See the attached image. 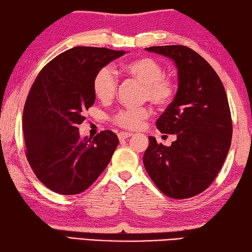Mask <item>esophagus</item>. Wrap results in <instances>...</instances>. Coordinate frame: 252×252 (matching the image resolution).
Masks as SVG:
<instances>
[{
	"mask_svg": "<svg viewBox=\"0 0 252 252\" xmlns=\"http://www.w3.org/2000/svg\"><path fill=\"white\" fill-rule=\"evenodd\" d=\"M132 135H133V134L130 133V132H120V133L118 134L119 139H120V140H126L127 138H130V136H132Z\"/></svg>",
	"mask_w": 252,
	"mask_h": 252,
	"instance_id": "obj_1",
	"label": "esophagus"
}]
</instances>
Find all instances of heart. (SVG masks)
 Instances as JSON below:
<instances>
[{"label": "heart", "instance_id": "1", "mask_svg": "<svg viewBox=\"0 0 252 252\" xmlns=\"http://www.w3.org/2000/svg\"><path fill=\"white\" fill-rule=\"evenodd\" d=\"M126 74L142 84V99L150 101L156 106H165L176 94V85L172 79L163 75V66L157 60L143 57L131 60L122 65ZM118 80L111 67L104 66L97 72L93 89L101 101H110L116 94ZM149 117L147 108L125 109L114 114L112 121L127 130H135Z\"/></svg>", "mask_w": 252, "mask_h": 252}]
</instances>
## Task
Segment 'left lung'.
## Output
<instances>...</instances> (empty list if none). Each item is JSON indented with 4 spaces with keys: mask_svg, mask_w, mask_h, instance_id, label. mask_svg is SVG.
Here are the masks:
<instances>
[{
    "mask_svg": "<svg viewBox=\"0 0 252 252\" xmlns=\"http://www.w3.org/2000/svg\"><path fill=\"white\" fill-rule=\"evenodd\" d=\"M146 50L174 62L178 90L157 120L162 133L176 134L177 140L164 147L149 136L144 168L168 197H194L211 185L228 155L232 138L228 97L216 71L193 50L183 45Z\"/></svg>",
    "mask_w": 252,
    "mask_h": 252,
    "instance_id": "8db88e82",
    "label": "left lung"
}]
</instances>
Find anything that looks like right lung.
<instances>
[{"label": "right lung", "mask_w": 252, "mask_h": 252, "mask_svg": "<svg viewBox=\"0 0 252 252\" xmlns=\"http://www.w3.org/2000/svg\"><path fill=\"white\" fill-rule=\"evenodd\" d=\"M126 51L76 46L48 63L34 81L23 111L27 159L54 192L87 190L109 164L119 139L112 131L81 139L78 126L95 102L97 72Z\"/></svg>", "instance_id": "obj_1"}]
</instances>
